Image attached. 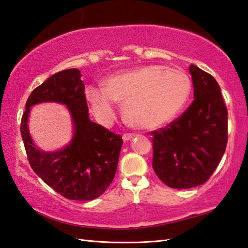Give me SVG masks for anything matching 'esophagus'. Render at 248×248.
Segmentation results:
<instances>
[{
  "instance_id": "1",
  "label": "esophagus",
  "mask_w": 248,
  "mask_h": 248,
  "mask_svg": "<svg viewBox=\"0 0 248 248\" xmlns=\"http://www.w3.org/2000/svg\"><path fill=\"white\" fill-rule=\"evenodd\" d=\"M133 137H134L133 133H124L123 136V139L124 141H129V140H131Z\"/></svg>"
}]
</instances>
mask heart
Instances as JSON below:
<instances>
[{"label":"heart","instance_id":"heart-1","mask_svg":"<svg viewBox=\"0 0 248 248\" xmlns=\"http://www.w3.org/2000/svg\"><path fill=\"white\" fill-rule=\"evenodd\" d=\"M104 84L105 88L89 85L85 89L97 119L109 124L116 115L117 102H124L128 123L147 130L172 120L186 105L192 89L186 73L156 65L119 71L107 77Z\"/></svg>","mask_w":248,"mask_h":248}]
</instances>
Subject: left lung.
Wrapping results in <instances>:
<instances>
[{"label": "left lung", "instance_id": "obj_1", "mask_svg": "<svg viewBox=\"0 0 248 248\" xmlns=\"http://www.w3.org/2000/svg\"><path fill=\"white\" fill-rule=\"evenodd\" d=\"M194 98L183 114L152 131L153 169L166 186L190 188L214 173L228 143V109L213 76L190 66Z\"/></svg>", "mask_w": 248, "mask_h": 248}]
</instances>
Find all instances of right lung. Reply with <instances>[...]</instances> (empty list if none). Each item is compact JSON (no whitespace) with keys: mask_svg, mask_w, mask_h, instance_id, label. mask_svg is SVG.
Masks as SVG:
<instances>
[{"mask_svg":"<svg viewBox=\"0 0 248 248\" xmlns=\"http://www.w3.org/2000/svg\"><path fill=\"white\" fill-rule=\"evenodd\" d=\"M44 101L66 105L73 119L74 137L68 146L57 152L40 151L28 130L30 107ZM20 132L31 168L48 186L66 199L94 200L102 195L114 180L123 139L120 134L90 120L79 69L54 74L31 92L21 117Z\"/></svg>","mask_w":248,"mask_h":248,"instance_id":"right-lung-1","label":"right lung"}]
</instances>
